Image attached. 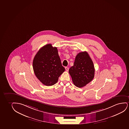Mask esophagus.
<instances>
[{
  "instance_id": "obj_1",
  "label": "esophagus",
  "mask_w": 129,
  "mask_h": 129,
  "mask_svg": "<svg viewBox=\"0 0 129 129\" xmlns=\"http://www.w3.org/2000/svg\"><path fill=\"white\" fill-rule=\"evenodd\" d=\"M65 70H66V71H69V68L68 67H65Z\"/></svg>"
}]
</instances>
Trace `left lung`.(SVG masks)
Masks as SVG:
<instances>
[{
	"mask_svg": "<svg viewBox=\"0 0 129 129\" xmlns=\"http://www.w3.org/2000/svg\"><path fill=\"white\" fill-rule=\"evenodd\" d=\"M93 61L86 51L80 52L75 57L74 65L69 70L74 84L78 88L85 86L95 75Z\"/></svg>",
	"mask_w": 129,
	"mask_h": 129,
	"instance_id": "8db88e82",
	"label": "left lung"
}]
</instances>
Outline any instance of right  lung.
<instances>
[{
    "label": "right lung",
    "mask_w": 129,
    "mask_h": 129,
    "mask_svg": "<svg viewBox=\"0 0 129 129\" xmlns=\"http://www.w3.org/2000/svg\"><path fill=\"white\" fill-rule=\"evenodd\" d=\"M34 74L37 78L46 86L57 82L58 78L65 71L61 63L57 47L46 44L38 51L33 62Z\"/></svg>",
    "instance_id": "add662e5"
}]
</instances>
